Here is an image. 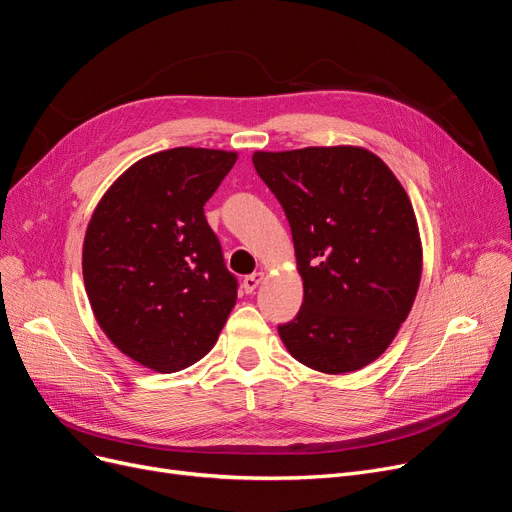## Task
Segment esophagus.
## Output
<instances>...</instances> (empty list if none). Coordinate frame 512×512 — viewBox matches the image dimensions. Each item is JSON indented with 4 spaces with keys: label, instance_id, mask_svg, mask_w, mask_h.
Segmentation results:
<instances>
[{
    "label": "esophagus",
    "instance_id": "34e87169",
    "mask_svg": "<svg viewBox=\"0 0 512 512\" xmlns=\"http://www.w3.org/2000/svg\"><path fill=\"white\" fill-rule=\"evenodd\" d=\"M265 278V274L263 272H255V274H251V276H247L242 280V288H244V293L247 295H251V293H255V288L259 286V282Z\"/></svg>",
    "mask_w": 512,
    "mask_h": 512
}]
</instances>
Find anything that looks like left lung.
I'll list each match as a JSON object with an SVG mask.
<instances>
[{
  "instance_id": "obj_1",
  "label": "left lung",
  "mask_w": 512,
  "mask_h": 512,
  "mask_svg": "<svg viewBox=\"0 0 512 512\" xmlns=\"http://www.w3.org/2000/svg\"><path fill=\"white\" fill-rule=\"evenodd\" d=\"M293 232L303 305L278 326L288 353L326 374L355 372L391 345L422 274L410 198L360 146L255 152Z\"/></svg>"
}]
</instances>
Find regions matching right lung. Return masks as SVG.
Returning a JSON list of instances; mask_svg holds the SVG:
<instances>
[{"label": "right lung", "instance_id": "1", "mask_svg": "<svg viewBox=\"0 0 512 512\" xmlns=\"http://www.w3.org/2000/svg\"><path fill=\"white\" fill-rule=\"evenodd\" d=\"M236 152L180 146L133 163L100 198L83 240V282L113 345L154 372L211 351L236 278L205 219V203Z\"/></svg>", "mask_w": 512, "mask_h": 512}]
</instances>
